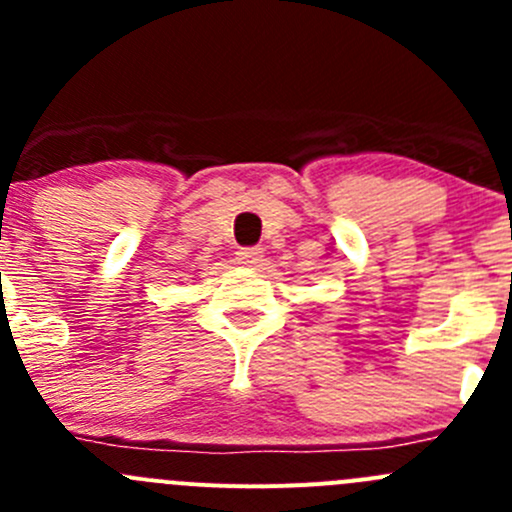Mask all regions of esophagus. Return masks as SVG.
I'll return each mask as SVG.
<instances>
[{
    "instance_id": "34e87169",
    "label": "esophagus",
    "mask_w": 512,
    "mask_h": 512,
    "mask_svg": "<svg viewBox=\"0 0 512 512\" xmlns=\"http://www.w3.org/2000/svg\"><path fill=\"white\" fill-rule=\"evenodd\" d=\"M262 257H265L262 247H242V250L237 252V262L245 267H257L262 262Z\"/></svg>"
}]
</instances>
